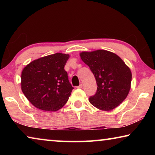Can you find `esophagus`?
Segmentation results:
<instances>
[{"instance_id": "1", "label": "esophagus", "mask_w": 155, "mask_h": 155, "mask_svg": "<svg viewBox=\"0 0 155 155\" xmlns=\"http://www.w3.org/2000/svg\"><path fill=\"white\" fill-rule=\"evenodd\" d=\"M82 87H83V84H80L79 86H78V87H77V88H79V89L82 88Z\"/></svg>"}]
</instances>
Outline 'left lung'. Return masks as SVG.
<instances>
[{"label":"left lung","mask_w":155,"mask_h":155,"mask_svg":"<svg viewBox=\"0 0 155 155\" xmlns=\"http://www.w3.org/2000/svg\"><path fill=\"white\" fill-rule=\"evenodd\" d=\"M82 61L90 67L96 78L97 91L90 103L102 111H111L127 98L130 90L132 73L124 61L105 50L80 53Z\"/></svg>","instance_id":"obj_1"}]
</instances>
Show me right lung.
I'll use <instances>...</instances> for the list:
<instances>
[{
	"instance_id": "right-lung-1",
	"label": "right lung",
	"mask_w": 155,
	"mask_h": 155,
	"mask_svg": "<svg viewBox=\"0 0 155 155\" xmlns=\"http://www.w3.org/2000/svg\"><path fill=\"white\" fill-rule=\"evenodd\" d=\"M69 57L58 52L34 60L24 68L21 89L36 108L54 112L67 103L74 89L64 70Z\"/></svg>"
}]
</instances>
